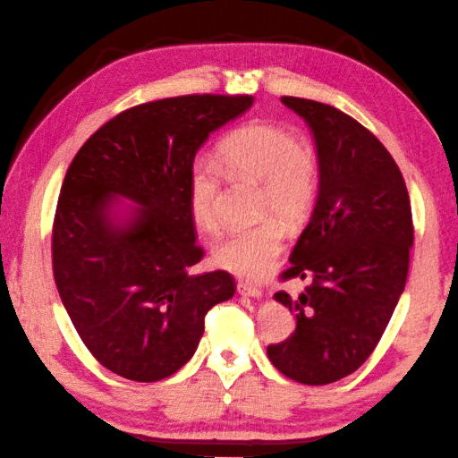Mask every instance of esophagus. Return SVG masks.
<instances>
[{
	"label": "esophagus",
	"instance_id": "obj_1",
	"mask_svg": "<svg viewBox=\"0 0 458 458\" xmlns=\"http://www.w3.org/2000/svg\"><path fill=\"white\" fill-rule=\"evenodd\" d=\"M237 292L242 296H251V298H261V288L253 286L250 282H237Z\"/></svg>",
	"mask_w": 458,
	"mask_h": 458
}]
</instances>
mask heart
Segmentation results:
<instances>
[{
    "mask_svg": "<svg viewBox=\"0 0 458 458\" xmlns=\"http://www.w3.org/2000/svg\"><path fill=\"white\" fill-rule=\"evenodd\" d=\"M219 158L231 176L259 180L258 211L267 215L251 227L233 229L215 243V264L242 278H261L274 266L284 245V221L298 223L312 211L318 194L317 156L284 127L247 123L221 141ZM219 168L197 160L189 174V205L202 231L219 227Z\"/></svg>",
    "mask_w": 458,
    "mask_h": 458,
    "instance_id": "1",
    "label": "heart"
}]
</instances>
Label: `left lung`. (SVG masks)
<instances>
[{
	"label": "left lung",
	"instance_id": "obj_1",
	"mask_svg": "<svg viewBox=\"0 0 458 458\" xmlns=\"http://www.w3.org/2000/svg\"><path fill=\"white\" fill-rule=\"evenodd\" d=\"M306 119L318 152V199L280 280H309L302 294L274 298L296 331L269 344L284 376L325 386L351 376L373 353L406 286L414 225L406 182L386 146L331 105L282 97Z\"/></svg>",
	"mask_w": 458,
	"mask_h": 458
}]
</instances>
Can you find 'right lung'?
<instances>
[{"label":"right lung","mask_w":458,"mask_h":458,"mask_svg":"<svg viewBox=\"0 0 458 458\" xmlns=\"http://www.w3.org/2000/svg\"><path fill=\"white\" fill-rule=\"evenodd\" d=\"M251 95H182L125 109L74 156L52 223V272L91 355L131 381L176 373L199 347L205 317L235 294L205 256L189 205V174L208 133L251 107ZM115 196L139 207L115 224Z\"/></svg>","instance_id":"1"}]
</instances>
